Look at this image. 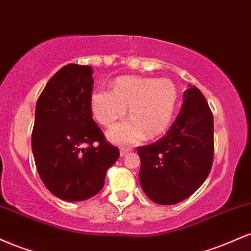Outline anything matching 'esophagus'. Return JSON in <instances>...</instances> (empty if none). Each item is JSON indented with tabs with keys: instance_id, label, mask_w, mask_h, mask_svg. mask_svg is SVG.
I'll return each mask as SVG.
<instances>
[{
	"instance_id": "esophagus-1",
	"label": "esophagus",
	"mask_w": 251,
	"mask_h": 251,
	"mask_svg": "<svg viewBox=\"0 0 251 251\" xmlns=\"http://www.w3.org/2000/svg\"><path fill=\"white\" fill-rule=\"evenodd\" d=\"M131 151H132L131 148H122V149H120V155L124 157V155H126L128 153V152H131Z\"/></svg>"
}]
</instances>
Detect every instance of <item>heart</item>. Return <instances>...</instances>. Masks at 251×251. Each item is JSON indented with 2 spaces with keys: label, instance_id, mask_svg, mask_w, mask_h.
Instances as JSON below:
<instances>
[{
  "label": "heart",
  "instance_id": "heart-1",
  "mask_svg": "<svg viewBox=\"0 0 251 251\" xmlns=\"http://www.w3.org/2000/svg\"><path fill=\"white\" fill-rule=\"evenodd\" d=\"M177 88L166 77L120 76L111 89H97L91 96V109L103 126H111L128 112L131 119L113 126L108 139L117 144H134L144 134H162L169 127L177 103Z\"/></svg>",
  "mask_w": 251,
  "mask_h": 251
}]
</instances>
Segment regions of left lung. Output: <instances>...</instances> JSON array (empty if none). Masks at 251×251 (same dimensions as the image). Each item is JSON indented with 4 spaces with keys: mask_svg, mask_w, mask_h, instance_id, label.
<instances>
[{
    "mask_svg": "<svg viewBox=\"0 0 251 251\" xmlns=\"http://www.w3.org/2000/svg\"><path fill=\"white\" fill-rule=\"evenodd\" d=\"M137 150L140 185L150 200L172 205L194 194L208 178L214 159V116L200 89L189 86L166 134Z\"/></svg>",
    "mask_w": 251,
    "mask_h": 251,
    "instance_id": "8db88e82",
    "label": "left lung"
}]
</instances>
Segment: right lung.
<instances>
[{
    "mask_svg": "<svg viewBox=\"0 0 251 251\" xmlns=\"http://www.w3.org/2000/svg\"><path fill=\"white\" fill-rule=\"evenodd\" d=\"M91 66L70 63L50 77L35 109L31 150L40 178L57 198L80 201L103 188L119 150L92 118Z\"/></svg>",
    "mask_w": 251,
    "mask_h": 251,
    "instance_id": "right-lung-1",
    "label": "right lung"
}]
</instances>
